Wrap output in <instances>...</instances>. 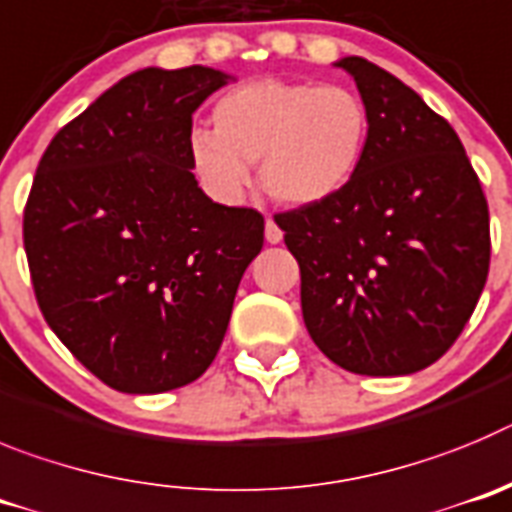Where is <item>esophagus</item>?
I'll return each mask as SVG.
<instances>
[{"label":"esophagus","instance_id":"1","mask_svg":"<svg viewBox=\"0 0 512 512\" xmlns=\"http://www.w3.org/2000/svg\"><path fill=\"white\" fill-rule=\"evenodd\" d=\"M265 239L270 242V245H278V242H283V232H280V227L273 222V219H267L265 222Z\"/></svg>","mask_w":512,"mask_h":512}]
</instances>
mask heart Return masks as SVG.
Here are the masks:
<instances>
[{
    "label": "heart",
    "mask_w": 512,
    "mask_h": 512,
    "mask_svg": "<svg viewBox=\"0 0 512 512\" xmlns=\"http://www.w3.org/2000/svg\"><path fill=\"white\" fill-rule=\"evenodd\" d=\"M214 132L193 130L188 153L216 199L234 201L260 163V183L285 206H316L342 193L370 147V112L339 84L257 78L214 104Z\"/></svg>",
    "instance_id": "obj_1"
}]
</instances>
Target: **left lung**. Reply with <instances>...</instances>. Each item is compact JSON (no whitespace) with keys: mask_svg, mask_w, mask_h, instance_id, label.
<instances>
[{"mask_svg":"<svg viewBox=\"0 0 512 512\" xmlns=\"http://www.w3.org/2000/svg\"><path fill=\"white\" fill-rule=\"evenodd\" d=\"M334 66L370 112L367 158L334 199L275 214L316 347L357 375H413L457 342L490 270V214L462 140L375 63Z\"/></svg>","mask_w":512,"mask_h":512,"instance_id":"left-lung-1","label":"left lung"}]
</instances>
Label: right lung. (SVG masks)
<instances>
[{"mask_svg":"<svg viewBox=\"0 0 512 512\" xmlns=\"http://www.w3.org/2000/svg\"><path fill=\"white\" fill-rule=\"evenodd\" d=\"M229 78L206 66L130 73L40 158L22 222L35 298L119 393L204 375L262 250V214L214 204L191 173V117Z\"/></svg>","mask_w":512,"mask_h":512,"instance_id":"add662e5","label":"right lung"}]
</instances>
